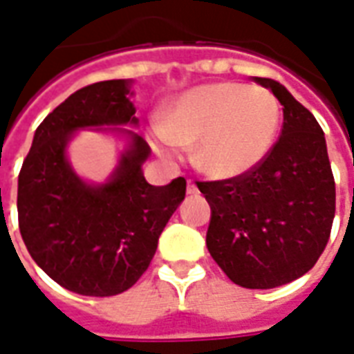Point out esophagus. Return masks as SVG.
<instances>
[{
	"instance_id": "esophagus-1",
	"label": "esophagus",
	"mask_w": 354,
	"mask_h": 354,
	"mask_svg": "<svg viewBox=\"0 0 354 354\" xmlns=\"http://www.w3.org/2000/svg\"><path fill=\"white\" fill-rule=\"evenodd\" d=\"M199 193V187L195 185V182L187 180V195H197Z\"/></svg>"
}]
</instances>
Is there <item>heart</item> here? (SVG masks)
Here are the masks:
<instances>
[{
  "mask_svg": "<svg viewBox=\"0 0 354 354\" xmlns=\"http://www.w3.org/2000/svg\"><path fill=\"white\" fill-rule=\"evenodd\" d=\"M281 104L271 91L220 81L201 85L170 104L157 129V147L176 157L193 146V162L207 176L250 174L271 153L281 129Z\"/></svg>",
  "mask_w": 354,
  "mask_h": 354,
  "instance_id": "1",
  "label": "heart"
}]
</instances>
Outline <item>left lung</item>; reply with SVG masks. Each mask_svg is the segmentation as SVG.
<instances>
[{"instance_id":"obj_1","label":"left lung","mask_w":354,"mask_h":354,"mask_svg":"<svg viewBox=\"0 0 354 354\" xmlns=\"http://www.w3.org/2000/svg\"><path fill=\"white\" fill-rule=\"evenodd\" d=\"M282 106L281 136L250 174L197 182L210 205L207 248L243 288H274L311 269L326 248L335 182L324 132L279 81L254 77Z\"/></svg>"}]
</instances>
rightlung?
<instances>
[{"label": "right lung", "instance_id": "obj_1", "mask_svg": "<svg viewBox=\"0 0 354 354\" xmlns=\"http://www.w3.org/2000/svg\"><path fill=\"white\" fill-rule=\"evenodd\" d=\"M127 80L75 91L37 127L19 174V227L28 252L50 279L81 296L129 290L153 260L159 235L185 197V180L147 184L149 146L124 129L131 146L106 184L88 185L66 159L77 129L136 124Z\"/></svg>", "mask_w": 354, "mask_h": 354}]
</instances>
